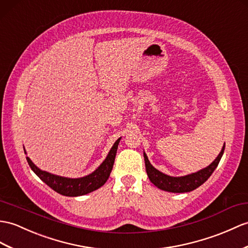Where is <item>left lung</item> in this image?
I'll list each match as a JSON object with an SVG mask.
<instances>
[{
  "label": "left lung",
  "mask_w": 248,
  "mask_h": 248,
  "mask_svg": "<svg viewBox=\"0 0 248 248\" xmlns=\"http://www.w3.org/2000/svg\"><path fill=\"white\" fill-rule=\"evenodd\" d=\"M224 149H225V145L223 146L222 151L217 155V157L208 167H206V168L195 172V173L188 174L185 176H180V177L169 176L162 173V172H159L157 169L154 168V167L150 164V162H149L146 153H143L147 174L155 186L159 189L165 190V191L174 192V193L192 191V190L197 189L201 185H203V184L210 177V175L214 173V171L216 170V168L222 158Z\"/></svg>",
  "instance_id": "left-lung-1"
}]
</instances>
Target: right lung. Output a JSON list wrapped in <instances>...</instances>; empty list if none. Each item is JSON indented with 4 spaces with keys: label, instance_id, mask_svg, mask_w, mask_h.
I'll list each match as a JSON object with an SVG mask.
<instances>
[{
    "label": "right lung",
    "instance_id": "add662e5",
    "mask_svg": "<svg viewBox=\"0 0 248 248\" xmlns=\"http://www.w3.org/2000/svg\"><path fill=\"white\" fill-rule=\"evenodd\" d=\"M119 140L120 138L115 141L114 146L112 147L110 152H108L105 162L98 167V169H96L93 173L80 178H67L48 173V172L46 171L40 170L38 167L31 162L30 157H26V159L28 165H30L34 173L41 178L46 185L55 190L56 192H58L62 195H65V197H78V195L90 193L105 185V183L108 181V178L110 176V173L113 169Z\"/></svg>",
    "mask_w": 248,
    "mask_h": 248
}]
</instances>
